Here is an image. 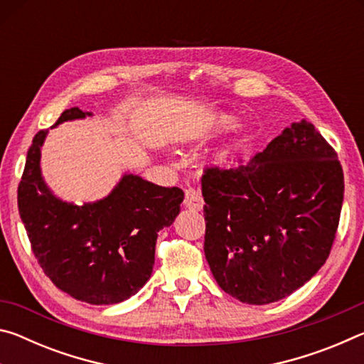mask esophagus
<instances>
[{
  "mask_svg": "<svg viewBox=\"0 0 364 364\" xmlns=\"http://www.w3.org/2000/svg\"><path fill=\"white\" fill-rule=\"evenodd\" d=\"M184 205L191 210H200L204 207V200H202L199 191H196L194 188H188L184 191Z\"/></svg>",
  "mask_w": 364,
  "mask_h": 364,
  "instance_id": "1",
  "label": "esophagus"
}]
</instances>
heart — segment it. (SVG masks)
Segmentation results:
<instances>
[{"instance_id":"obj_1","label":"heart","mask_w":364,"mask_h":364,"mask_svg":"<svg viewBox=\"0 0 364 364\" xmlns=\"http://www.w3.org/2000/svg\"><path fill=\"white\" fill-rule=\"evenodd\" d=\"M221 125H223V127H230V125H232V120H230V119L223 120V122H221Z\"/></svg>"}]
</instances>
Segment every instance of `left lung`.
Returning <instances> with one entry per match:
<instances>
[{"instance_id":"obj_1","label":"left lung","mask_w":364,"mask_h":364,"mask_svg":"<svg viewBox=\"0 0 364 364\" xmlns=\"http://www.w3.org/2000/svg\"><path fill=\"white\" fill-rule=\"evenodd\" d=\"M202 196L213 278L231 297L267 305L297 291L329 257L343 171L334 147L301 120L236 167H207Z\"/></svg>"}]
</instances>
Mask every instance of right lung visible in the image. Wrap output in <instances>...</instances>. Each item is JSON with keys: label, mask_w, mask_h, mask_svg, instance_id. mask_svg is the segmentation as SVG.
<instances>
[{"label": "right lung", "mask_w": 364, "mask_h": 364, "mask_svg": "<svg viewBox=\"0 0 364 364\" xmlns=\"http://www.w3.org/2000/svg\"><path fill=\"white\" fill-rule=\"evenodd\" d=\"M86 115L91 114L67 109L56 125ZM46 134L48 130L35 134L17 189L35 258L54 286L73 299L93 305L120 304L151 278L157 232L173 223L184 193L125 175L112 193L93 204L63 202L41 176Z\"/></svg>", "instance_id": "add662e5"}]
</instances>
